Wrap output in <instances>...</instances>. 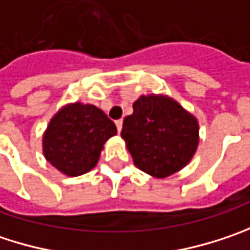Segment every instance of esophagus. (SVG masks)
<instances>
[{
	"label": "esophagus",
	"mask_w": 250,
	"mask_h": 250,
	"mask_svg": "<svg viewBox=\"0 0 250 250\" xmlns=\"http://www.w3.org/2000/svg\"><path fill=\"white\" fill-rule=\"evenodd\" d=\"M115 124H116V129H118V132H121V131H122V124H124V122H122V119L116 121Z\"/></svg>",
	"instance_id": "esophagus-1"
}]
</instances>
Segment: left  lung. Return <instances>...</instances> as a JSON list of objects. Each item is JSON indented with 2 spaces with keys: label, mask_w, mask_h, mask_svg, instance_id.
I'll return each mask as SVG.
<instances>
[{
  "label": "left lung",
  "mask_w": 250,
  "mask_h": 250,
  "mask_svg": "<svg viewBox=\"0 0 250 250\" xmlns=\"http://www.w3.org/2000/svg\"><path fill=\"white\" fill-rule=\"evenodd\" d=\"M132 108L121 136L135 167L158 179L184 169L199 145L196 116L164 94L141 95Z\"/></svg>",
  "instance_id": "obj_1"
}]
</instances>
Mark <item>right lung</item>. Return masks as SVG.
Instances as JSON below:
<instances>
[{
	"label": "right lung",
	"instance_id": "right-lung-1",
	"mask_svg": "<svg viewBox=\"0 0 250 250\" xmlns=\"http://www.w3.org/2000/svg\"><path fill=\"white\" fill-rule=\"evenodd\" d=\"M116 135L115 124L91 104L61 106L42 135L45 159L66 176H80L97 167L105 142Z\"/></svg>",
	"mask_w": 250,
	"mask_h": 250
}]
</instances>
